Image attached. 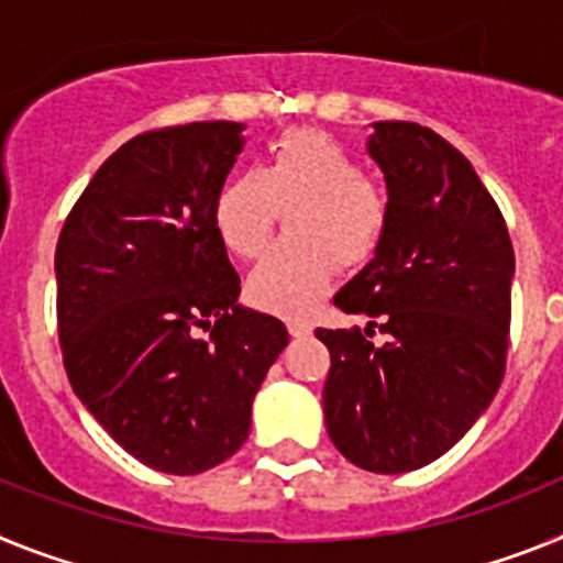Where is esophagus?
<instances>
[{
    "label": "esophagus",
    "instance_id": "1",
    "mask_svg": "<svg viewBox=\"0 0 563 563\" xmlns=\"http://www.w3.org/2000/svg\"><path fill=\"white\" fill-rule=\"evenodd\" d=\"M288 334H291V336H309L311 334V322L302 320V317H291V320H288Z\"/></svg>",
    "mask_w": 563,
    "mask_h": 563
}]
</instances>
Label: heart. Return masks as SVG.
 <instances>
[{
    "label": "heart",
    "mask_w": 563,
    "mask_h": 563,
    "mask_svg": "<svg viewBox=\"0 0 563 563\" xmlns=\"http://www.w3.org/2000/svg\"><path fill=\"white\" fill-rule=\"evenodd\" d=\"M288 209L291 238L252 268L249 300L280 314L309 311L340 266H363L383 246L390 192L349 146L317 130H288L261 169H241L214 195V229L241 257L261 254Z\"/></svg>",
    "instance_id": "heart-1"
}]
</instances>
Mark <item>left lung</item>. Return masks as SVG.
Masks as SVG:
<instances>
[{"mask_svg": "<svg viewBox=\"0 0 563 563\" xmlns=\"http://www.w3.org/2000/svg\"><path fill=\"white\" fill-rule=\"evenodd\" d=\"M371 155L390 192V223L334 306L368 329H317L331 368L325 428L371 473H408L448 453L505 379L510 283L505 214L471 161L413 121H376ZM386 334L369 342L373 329Z\"/></svg>", "mask_w": 563, "mask_h": 563, "instance_id": "obj_1", "label": "left lung"}]
</instances>
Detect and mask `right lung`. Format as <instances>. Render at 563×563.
Here are the masks:
<instances>
[{"label":"right lung","instance_id":"right-lung-1","mask_svg":"<svg viewBox=\"0 0 563 563\" xmlns=\"http://www.w3.org/2000/svg\"><path fill=\"white\" fill-rule=\"evenodd\" d=\"M241 130L195 121L130 139L56 243L67 379L130 456L173 476L209 471L246 442L254 394L288 345L277 317L238 306L241 277L214 229Z\"/></svg>","mask_w":563,"mask_h":563}]
</instances>
